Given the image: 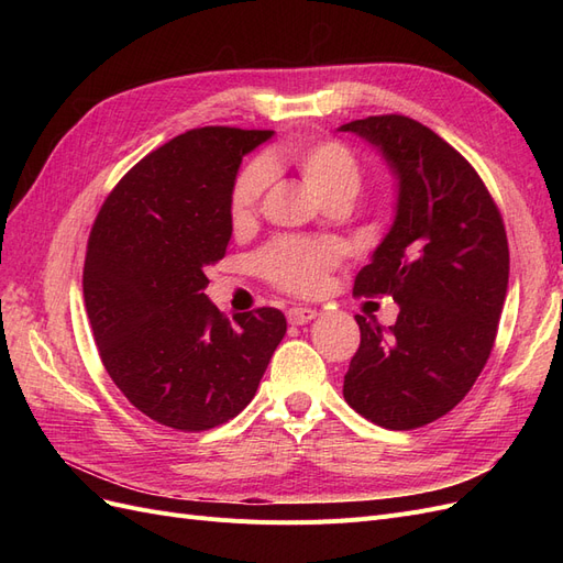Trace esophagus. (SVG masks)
I'll return each instance as SVG.
<instances>
[{
    "label": "esophagus",
    "mask_w": 563,
    "mask_h": 563,
    "mask_svg": "<svg viewBox=\"0 0 563 563\" xmlns=\"http://www.w3.org/2000/svg\"><path fill=\"white\" fill-rule=\"evenodd\" d=\"M286 317H288V321L294 323V327H302V323L317 319V310H312V308H291L286 312Z\"/></svg>",
    "instance_id": "34e87169"
}]
</instances>
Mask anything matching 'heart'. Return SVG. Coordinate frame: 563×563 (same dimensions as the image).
Wrapping results in <instances>:
<instances>
[{"instance_id":"b5f03b06","label":"heart","mask_w":563,"mask_h":563,"mask_svg":"<svg viewBox=\"0 0 563 563\" xmlns=\"http://www.w3.org/2000/svg\"><path fill=\"white\" fill-rule=\"evenodd\" d=\"M294 168L302 185L321 201L347 199L362 185V168L354 152L338 141H298L269 152L265 162L246 166L234 180L230 197V218L236 230L253 223L255 211L269 185V172ZM338 258V246L282 240L258 255V267L282 288L296 294H312Z\"/></svg>"}]
</instances>
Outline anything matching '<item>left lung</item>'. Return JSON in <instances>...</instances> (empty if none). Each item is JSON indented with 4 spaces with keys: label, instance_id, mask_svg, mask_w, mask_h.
I'll list each match as a JSON object with an SVG mask.
<instances>
[{
    "label": "left lung",
    "instance_id": "1",
    "mask_svg": "<svg viewBox=\"0 0 563 563\" xmlns=\"http://www.w3.org/2000/svg\"><path fill=\"white\" fill-rule=\"evenodd\" d=\"M378 152L397 180L395 220L354 294L391 296V327L356 314L362 345L345 401L387 430L422 428L463 401L488 360L507 296L503 218L467 159L401 114L338 126Z\"/></svg>",
    "mask_w": 563,
    "mask_h": 563
}]
</instances>
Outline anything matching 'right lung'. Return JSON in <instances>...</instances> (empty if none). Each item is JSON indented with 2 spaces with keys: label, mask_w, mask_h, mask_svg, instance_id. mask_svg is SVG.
<instances>
[{
  "label": "right lung",
  "mask_w": 563,
  "mask_h": 563,
  "mask_svg": "<svg viewBox=\"0 0 563 563\" xmlns=\"http://www.w3.org/2000/svg\"><path fill=\"white\" fill-rule=\"evenodd\" d=\"M275 131L207 126L176 135L119 180L84 263V302L106 371L147 418L211 430L253 399L286 333L275 308L218 312L207 267L232 236L242 159Z\"/></svg>",
  "instance_id": "obj_1"
}]
</instances>
